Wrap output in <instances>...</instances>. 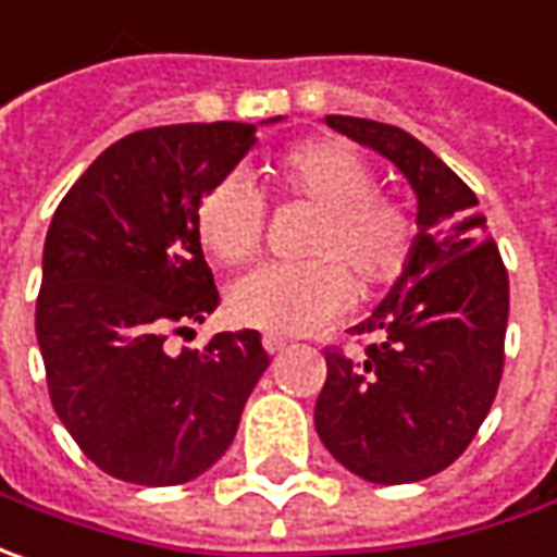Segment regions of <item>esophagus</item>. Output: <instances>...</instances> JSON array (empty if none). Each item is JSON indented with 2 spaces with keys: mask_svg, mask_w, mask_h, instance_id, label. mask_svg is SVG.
Instances as JSON below:
<instances>
[{
  "mask_svg": "<svg viewBox=\"0 0 557 557\" xmlns=\"http://www.w3.org/2000/svg\"><path fill=\"white\" fill-rule=\"evenodd\" d=\"M261 345H264V351H268V355H280V351H286V338H280V336H264L261 338Z\"/></svg>",
  "mask_w": 557,
  "mask_h": 557,
  "instance_id": "esophagus-1",
  "label": "esophagus"
}]
</instances>
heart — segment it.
Returning <instances> with one entry per match:
<instances>
[{
  "mask_svg": "<svg viewBox=\"0 0 557 557\" xmlns=\"http://www.w3.org/2000/svg\"><path fill=\"white\" fill-rule=\"evenodd\" d=\"M277 200L317 206L301 246V264H261L227 293L234 323L271 336H305L336 320L363 296L407 274L419 221L397 197L375 190V172L345 141H305L268 169ZM200 246L221 264H240L261 243L264 209L252 184L227 172L202 190L194 209Z\"/></svg>",
  "mask_w": 557,
  "mask_h": 557,
  "instance_id": "obj_1",
  "label": "heart"
}]
</instances>
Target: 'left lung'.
I'll return each instance as SVG.
<instances>
[{"label":"left lung","mask_w":557,"mask_h":557,"mask_svg":"<svg viewBox=\"0 0 557 557\" xmlns=\"http://www.w3.org/2000/svg\"><path fill=\"white\" fill-rule=\"evenodd\" d=\"M326 125L388 157L419 197L407 274L348 330L360 355L330 345L314 407L323 447L373 484H410L453 466L487 419L506 363L508 271L478 197L410 132L360 116Z\"/></svg>","instance_id":"obj_1"}]
</instances>
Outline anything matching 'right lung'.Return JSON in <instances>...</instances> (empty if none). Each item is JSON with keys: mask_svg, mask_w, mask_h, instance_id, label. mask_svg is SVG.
<instances>
[{"mask_svg": "<svg viewBox=\"0 0 557 557\" xmlns=\"http://www.w3.org/2000/svg\"><path fill=\"white\" fill-rule=\"evenodd\" d=\"M252 141L249 123L125 135L51 219L36 298L51 407L110 478L172 487L215 466L271 363L256 330L169 351L219 308L194 209Z\"/></svg>", "mask_w": 557, "mask_h": 557, "instance_id": "add662e5", "label": "right lung"}]
</instances>
